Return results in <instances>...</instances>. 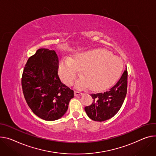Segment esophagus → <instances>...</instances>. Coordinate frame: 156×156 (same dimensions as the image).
<instances>
[{
	"instance_id": "34e87169",
	"label": "esophagus",
	"mask_w": 156,
	"mask_h": 156,
	"mask_svg": "<svg viewBox=\"0 0 156 156\" xmlns=\"http://www.w3.org/2000/svg\"><path fill=\"white\" fill-rule=\"evenodd\" d=\"M74 94H75V96H80V95H81L83 93L81 92H80L78 91H75Z\"/></svg>"
}]
</instances>
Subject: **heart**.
<instances>
[{"label": "heart", "mask_w": 156, "mask_h": 156, "mask_svg": "<svg viewBox=\"0 0 156 156\" xmlns=\"http://www.w3.org/2000/svg\"><path fill=\"white\" fill-rule=\"evenodd\" d=\"M83 69L84 78L75 82L78 88L89 85L95 91L103 90L114 84L123 69V62L105 49H93L76 54L73 60L65 58L60 62L58 73L61 80L70 84Z\"/></svg>", "instance_id": "heart-1"}]
</instances>
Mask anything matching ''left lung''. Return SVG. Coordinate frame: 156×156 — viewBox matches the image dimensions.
<instances>
[{"label":"left lung","instance_id":"1","mask_svg":"<svg viewBox=\"0 0 156 156\" xmlns=\"http://www.w3.org/2000/svg\"><path fill=\"white\" fill-rule=\"evenodd\" d=\"M127 69L124 71L118 82L109 90L90 94L91 105L84 108L88 117L93 121H104L114 116L122 106L127 94Z\"/></svg>","mask_w":156,"mask_h":156}]
</instances>
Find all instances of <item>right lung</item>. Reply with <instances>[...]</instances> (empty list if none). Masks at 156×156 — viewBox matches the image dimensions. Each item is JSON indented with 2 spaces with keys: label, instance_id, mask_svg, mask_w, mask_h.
I'll return each instance as SVG.
<instances>
[{
  "label": "right lung",
  "instance_id": "obj_1",
  "mask_svg": "<svg viewBox=\"0 0 156 156\" xmlns=\"http://www.w3.org/2000/svg\"><path fill=\"white\" fill-rule=\"evenodd\" d=\"M58 64L54 50L39 48L28 59L21 80L28 106L35 115L47 121L63 116L74 97L73 90L61 82Z\"/></svg>",
  "mask_w": 156,
  "mask_h": 156
}]
</instances>
